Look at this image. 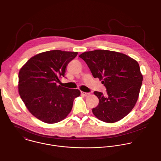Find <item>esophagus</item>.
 <instances>
[{
  "instance_id": "34e87169",
  "label": "esophagus",
  "mask_w": 161,
  "mask_h": 161,
  "mask_svg": "<svg viewBox=\"0 0 161 161\" xmlns=\"http://www.w3.org/2000/svg\"><path fill=\"white\" fill-rule=\"evenodd\" d=\"M81 95H83L85 97H86L90 95L89 93H86V92H81Z\"/></svg>"
}]
</instances>
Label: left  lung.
I'll return each instance as SVG.
<instances>
[{
	"mask_svg": "<svg viewBox=\"0 0 161 161\" xmlns=\"http://www.w3.org/2000/svg\"><path fill=\"white\" fill-rule=\"evenodd\" d=\"M79 57L107 88L105 95L94 92L99 99L98 106L92 109L94 115L107 123L124 118L134 107L142 83L137 61L126 54L102 49L85 52Z\"/></svg>",
	"mask_w": 161,
	"mask_h": 161,
	"instance_id": "obj_1",
	"label": "left lung"
}]
</instances>
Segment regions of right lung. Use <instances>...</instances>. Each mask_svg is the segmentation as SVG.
Instances as JSON below:
<instances>
[{"instance_id": "1", "label": "right lung", "mask_w": 161, "mask_h": 161, "mask_svg": "<svg viewBox=\"0 0 161 161\" xmlns=\"http://www.w3.org/2000/svg\"><path fill=\"white\" fill-rule=\"evenodd\" d=\"M77 52L52 50L30 58L19 73V93L28 110L47 124L64 119L70 113L78 89L57 85Z\"/></svg>"}]
</instances>
